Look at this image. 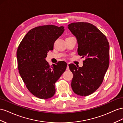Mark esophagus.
Instances as JSON below:
<instances>
[{"label": "esophagus", "mask_w": 123, "mask_h": 123, "mask_svg": "<svg viewBox=\"0 0 123 123\" xmlns=\"http://www.w3.org/2000/svg\"><path fill=\"white\" fill-rule=\"evenodd\" d=\"M69 66H68H68H67V68H66V71H69Z\"/></svg>", "instance_id": "1"}]
</instances>
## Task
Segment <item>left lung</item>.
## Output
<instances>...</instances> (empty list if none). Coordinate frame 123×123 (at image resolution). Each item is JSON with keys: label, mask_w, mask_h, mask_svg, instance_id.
<instances>
[{"label": "left lung", "mask_w": 123, "mask_h": 123, "mask_svg": "<svg viewBox=\"0 0 123 123\" xmlns=\"http://www.w3.org/2000/svg\"><path fill=\"white\" fill-rule=\"evenodd\" d=\"M68 28L77 38L78 55L86 58L81 68L68 65L73 74L72 88L75 94L86 96L94 93L103 81L109 64V44L106 37L90 23H73Z\"/></svg>", "instance_id": "left-lung-1"}]
</instances>
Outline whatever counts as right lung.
Instances as JSON below:
<instances>
[{
    "instance_id": "add662e5",
    "label": "right lung",
    "mask_w": 123,
    "mask_h": 123,
    "mask_svg": "<svg viewBox=\"0 0 123 123\" xmlns=\"http://www.w3.org/2000/svg\"><path fill=\"white\" fill-rule=\"evenodd\" d=\"M64 31L63 26L35 27L26 34L17 48L19 74L29 92L38 98L47 99L54 95L55 84L67 67L64 61L50 66L45 60Z\"/></svg>"
}]
</instances>
